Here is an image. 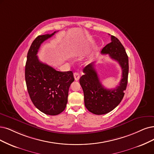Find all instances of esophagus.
I'll return each instance as SVG.
<instances>
[{
    "mask_svg": "<svg viewBox=\"0 0 154 154\" xmlns=\"http://www.w3.org/2000/svg\"><path fill=\"white\" fill-rule=\"evenodd\" d=\"M73 76H74V79H75V81H79V78H80V75H79V73H77V72L74 73Z\"/></svg>",
    "mask_w": 154,
    "mask_h": 154,
    "instance_id": "obj_1",
    "label": "esophagus"
}]
</instances>
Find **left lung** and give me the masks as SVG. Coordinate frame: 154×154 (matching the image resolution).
<instances>
[{
  "label": "left lung",
  "mask_w": 154,
  "mask_h": 154,
  "mask_svg": "<svg viewBox=\"0 0 154 154\" xmlns=\"http://www.w3.org/2000/svg\"><path fill=\"white\" fill-rule=\"evenodd\" d=\"M101 54H109L121 66L122 79L114 89H106L101 84L94 68V63L83 69V75L79 80L83 89L84 103L86 109L96 115H103L113 110L121 103L126 89L129 72V60L124 46L119 40L111 35V42L106 45Z\"/></svg>",
  "instance_id": "left-lung-1"
}]
</instances>
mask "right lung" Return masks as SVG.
<instances>
[{
  "mask_svg": "<svg viewBox=\"0 0 154 154\" xmlns=\"http://www.w3.org/2000/svg\"><path fill=\"white\" fill-rule=\"evenodd\" d=\"M56 32L38 35L33 41L27 54L25 73L32 103L40 111L49 116L58 115L65 109L68 90L74 81L72 71H57L40 61L37 56L41 44Z\"/></svg>",
  "mask_w": 154,
  "mask_h": 154,
  "instance_id": "add662e5",
  "label": "right lung"
}]
</instances>
